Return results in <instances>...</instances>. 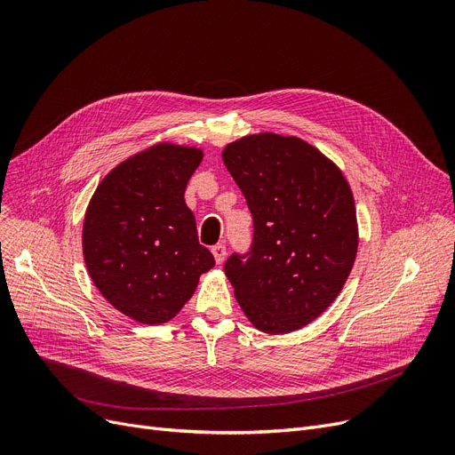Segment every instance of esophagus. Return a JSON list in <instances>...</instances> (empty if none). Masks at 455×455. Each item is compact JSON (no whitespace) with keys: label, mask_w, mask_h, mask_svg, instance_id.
<instances>
[{"label":"esophagus","mask_w":455,"mask_h":455,"mask_svg":"<svg viewBox=\"0 0 455 455\" xmlns=\"http://www.w3.org/2000/svg\"><path fill=\"white\" fill-rule=\"evenodd\" d=\"M212 254L215 258V264H223L225 258H227V247L223 243H218L215 247H212Z\"/></svg>","instance_id":"1"}]
</instances>
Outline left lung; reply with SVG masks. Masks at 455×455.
I'll return each mask as SVG.
<instances>
[{
	"mask_svg": "<svg viewBox=\"0 0 455 455\" xmlns=\"http://www.w3.org/2000/svg\"><path fill=\"white\" fill-rule=\"evenodd\" d=\"M254 223L249 256L232 254L225 275L247 319L290 333L338 299L357 252L350 184L339 167L297 136L247 134L223 149Z\"/></svg>",
	"mask_w": 455,
	"mask_h": 455,
	"instance_id": "8db88e82",
	"label": "left lung"
}]
</instances>
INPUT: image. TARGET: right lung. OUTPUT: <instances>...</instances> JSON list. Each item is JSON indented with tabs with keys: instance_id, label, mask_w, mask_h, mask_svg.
<instances>
[{
	"instance_id": "right-lung-1",
	"label": "right lung",
	"mask_w": 455,
	"mask_h": 455,
	"mask_svg": "<svg viewBox=\"0 0 455 455\" xmlns=\"http://www.w3.org/2000/svg\"><path fill=\"white\" fill-rule=\"evenodd\" d=\"M203 149L158 141L119 162L95 188L83 223V256L100 293L141 324L172 321L215 261L186 206Z\"/></svg>"
}]
</instances>
